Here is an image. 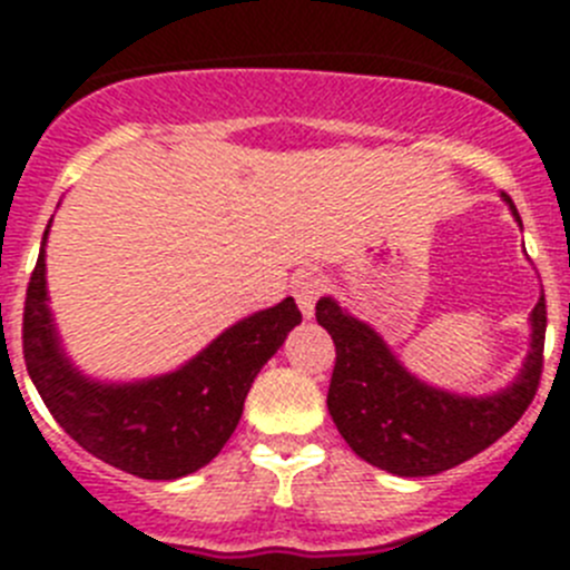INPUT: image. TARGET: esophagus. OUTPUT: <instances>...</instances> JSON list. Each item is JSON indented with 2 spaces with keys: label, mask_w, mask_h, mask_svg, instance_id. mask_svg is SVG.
I'll return each mask as SVG.
<instances>
[{
  "label": "esophagus",
  "mask_w": 570,
  "mask_h": 570,
  "mask_svg": "<svg viewBox=\"0 0 570 570\" xmlns=\"http://www.w3.org/2000/svg\"><path fill=\"white\" fill-rule=\"evenodd\" d=\"M322 288H325V279H322L320 274H314V271H302L294 279V299L305 320L314 316V305L316 299H320Z\"/></svg>",
  "instance_id": "obj_1"
}]
</instances>
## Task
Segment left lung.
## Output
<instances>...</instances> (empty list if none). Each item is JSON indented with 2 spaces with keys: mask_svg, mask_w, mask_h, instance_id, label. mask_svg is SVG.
<instances>
[{
  "mask_svg": "<svg viewBox=\"0 0 570 570\" xmlns=\"http://www.w3.org/2000/svg\"><path fill=\"white\" fill-rule=\"evenodd\" d=\"M513 219H522L502 194ZM316 322L336 345L328 387L331 420L360 460L396 476H434L471 460L508 434L531 405L542 374L546 296L531 311V345L511 385L468 396L420 380L367 322L334 296L316 302Z\"/></svg>",
  "mask_w": 570,
  "mask_h": 570,
  "instance_id": "8db88e82",
  "label": "left lung"
}]
</instances>
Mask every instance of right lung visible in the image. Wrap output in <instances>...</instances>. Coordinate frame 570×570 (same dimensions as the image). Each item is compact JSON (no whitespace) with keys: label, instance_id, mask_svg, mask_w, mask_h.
I'll return each mask as SVG.
<instances>
[{"label":"right lung","instance_id":"add662e5","mask_svg":"<svg viewBox=\"0 0 570 570\" xmlns=\"http://www.w3.org/2000/svg\"><path fill=\"white\" fill-rule=\"evenodd\" d=\"M48 230L24 296L22 347L30 380L53 420L88 454L142 480H179L208 465L239 425L262 365L302 322L294 296L234 322L168 374L97 380L65 354L48 305Z\"/></svg>","mask_w":570,"mask_h":570}]
</instances>
